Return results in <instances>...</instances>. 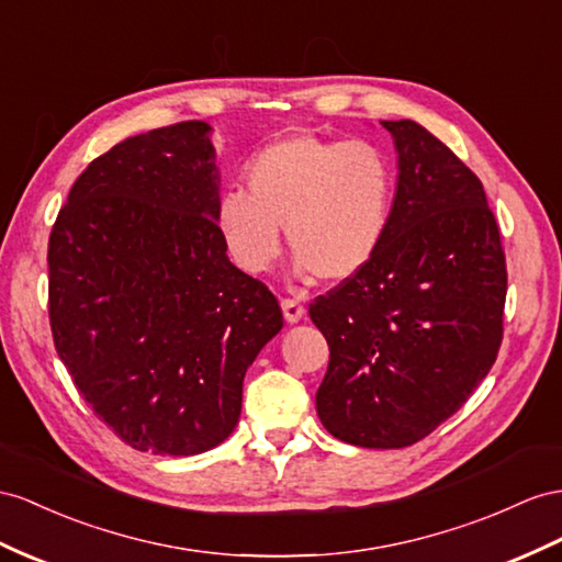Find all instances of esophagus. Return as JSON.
Here are the masks:
<instances>
[{
  "label": "esophagus",
  "mask_w": 562,
  "mask_h": 562,
  "mask_svg": "<svg viewBox=\"0 0 562 562\" xmlns=\"http://www.w3.org/2000/svg\"><path fill=\"white\" fill-rule=\"evenodd\" d=\"M282 313H284V321L286 323H299L301 318H304V313H306V308H304V304H301V301H296V299H282Z\"/></svg>",
  "instance_id": "1"
}]
</instances>
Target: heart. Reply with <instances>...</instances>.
I'll return each mask as SVG.
<instances>
[{"instance_id": "1", "label": "heart", "mask_w": 562, "mask_h": 562, "mask_svg": "<svg viewBox=\"0 0 562 562\" xmlns=\"http://www.w3.org/2000/svg\"><path fill=\"white\" fill-rule=\"evenodd\" d=\"M244 187L218 199L215 223L241 270L258 276L282 251L299 278L347 282L380 249L394 201V168L366 139L294 133L266 144L244 168Z\"/></svg>"}]
</instances>
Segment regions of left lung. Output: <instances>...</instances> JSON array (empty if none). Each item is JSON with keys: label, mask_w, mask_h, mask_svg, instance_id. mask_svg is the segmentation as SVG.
<instances>
[{"label": "left lung", "mask_w": 562, "mask_h": 562, "mask_svg": "<svg viewBox=\"0 0 562 562\" xmlns=\"http://www.w3.org/2000/svg\"><path fill=\"white\" fill-rule=\"evenodd\" d=\"M382 125L398 182L380 249L308 313L329 347L315 394L325 429L363 449H404L492 370L508 272L480 178L415 121Z\"/></svg>", "instance_id": "1"}]
</instances>
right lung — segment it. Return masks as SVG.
<instances>
[{
	"label": "right lung",
	"mask_w": 562,
	"mask_h": 562,
	"mask_svg": "<svg viewBox=\"0 0 562 562\" xmlns=\"http://www.w3.org/2000/svg\"><path fill=\"white\" fill-rule=\"evenodd\" d=\"M209 123L127 137L80 172L49 235V325L80 396L137 451L196 456L241 413L244 372L282 329L229 263Z\"/></svg>",
	"instance_id": "obj_1"
}]
</instances>
